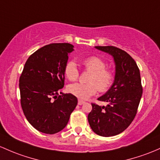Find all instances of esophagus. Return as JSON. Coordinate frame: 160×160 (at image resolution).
<instances>
[{
  "label": "esophagus",
  "mask_w": 160,
  "mask_h": 160,
  "mask_svg": "<svg viewBox=\"0 0 160 160\" xmlns=\"http://www.w3.org/2000/svg\"><path fill=\"white\" fill-rule=\"evenodd\" d=\"M84 103H85V101H84L83 100H81V99H78V104H79V105H82V104H83Z\"/></svg>",
  "instance_id": "esophagus-1"
}]
</instances>
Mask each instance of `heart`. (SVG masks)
Segmentation results:
<instances>
[{"instance_id": "b5f03b06", "label": "heart", "mask_w": 160, "mask_h": 160, "mask_svg": "<svg viewBox=\"0 0 160 160\" xmlns=\"http://www.w3.org/2000/svg\"><path fill=\"white\" fill-rule=\"evenodd\" d=\"M85 70L91 72L88 83H74L68 86L69 93L82 99H87L94 95L98 90L101 93L107 92L114 84L115 75L111 68H105L106 63L98 56H89L82 62ZM65 75L68 80L75 81L79 77V71L75 62L66 63Z\"/></svg>"}]
</instances>
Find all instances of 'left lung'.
I'll return each mask as SVG.
<instances>
[{"label":"left lung","instance_id":"8db88e82","mask_svg":"<svg viewBox=\"0 0 160 160\" xmlns=\"http://www.w3.org/2000/svg\"><path fill=\"white\" fill-rule=\"evenodd\" d=\"M109 53L115 62V80L112 87L98 100L107 106L92 103L88 120L91 128L101 137H112L122 133L134 119L142 97L140 69L134 59L125 51L113 46H95Z\"/></svg>","mask_w":160,"mask_h":160}]
</instances>
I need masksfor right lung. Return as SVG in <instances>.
<instances>
[{"instance_id":"add662e5","label":"right lung","mask_w":160,"mask_h":160,"mask_svg":"<svg viewBox=\"0 0 160 160\" xmlns=\"http://www.w3.org/2000/svg\"><path fill=\"white\" fill-rule=\"evenodd\" d=\"M69 43H51L33 52L25 63L19 80L20 104L29 123L42 133L54 134L66 128L78 99L59 95L64 86L65 66Z\"/></svg>"}]
</instances>
